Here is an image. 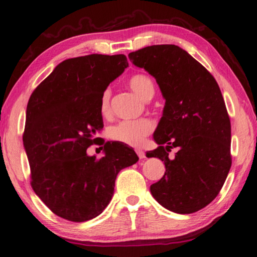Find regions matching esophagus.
Returning a JSON list of instances; mask_svg holds the SVG:
<instances>
[{
    "instance_id": "esophagus-1",
    "label": "esophagus",
    "mask_w": 257,
    "mask_h": 257,
    "mask_svg": "<svg viewBox=\"0 0 257 257\" xmlns=\"http://www.w3.org/2000/svg\"><path fill=\"white\" fill-rule=\"evenodd\" d=\"M137 154H138V156H139V158H140V159H144V158H146V154H145V151H142V150H140V149H138V150H137Z\"/></svg>"
}]
</instances>
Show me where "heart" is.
<instances>
[{
  "instance_id": "b5f03b06",
  "label": "heart",
  "mask_w": 257,
  "mask_h": 257,
  "mask_svg": "<svg viewBox=\"0 0 257 257\" xmlns=\"http://www.w3.org/2000/svg\"><path fill=\"white\" fill-rule=\"evenodd\" d=\"M128 85L131 90L137 93L142 100H147L154 95L155 87L151 79L142 74H137L130 77ZM111 92L109 89L104 90L101 95L100 110L107 113L109 111V102H110ZM154 124L150 119L142 118L137 120H124L120 121L109 130V137L112 140L121 142V144L138 147L144 144L146 137L153 132Z\"/></svg>"
}]
</instances>
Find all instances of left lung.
I'll use <instances>...</instances> for the list:
<instances>
[{
  "instance_id": "obj_1",
  "label": "left lung",
  "mask_w": 257,
  "mask_h": 257,
  "mask_svg": "<svg viewBox=\"0 0 257 257\" xmlns=\"http://www.w3.org/2000/svg\"><path fill=\"white\" fill-rule=\"evenodd\" d=\"M128 58L155 77L165 99L154 133L159 147L147 157L161 159L166 171L150 186L151 195L171 212L199 211L218 195L231 167V124L220 87L178 45L147 46ZM172 148H179L173 160L168 158Z\"/></svg>"
}]
</instances>
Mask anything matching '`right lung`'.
<instances>
[{"instance_id":"obj_1","label":"right lung","mask_w":257,"mask_h":257,"mask_svg":"<svg viewBox=\"0 0 257 257\" xmlns=\"http://www.w3.org/2000/svg\"><path fill=\"white\" fill-rule=\"evenodd\" d=\"M127 67L124 54L67 59L29 98L23 141L33 190L68 221L100 215L112 198L117 174L139 161L133 148L118 142H102L100 159L86 153L103 127L101 95Z\"/></svg>"}]
</instances>
